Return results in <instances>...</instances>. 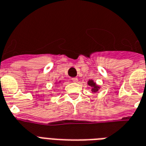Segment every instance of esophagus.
<instances>
[{
    "instance_id": "34e87169",
    "label": "esophagus",
    "mask_w": 146,
    "mask_h": 146,
    "mask_svg": "<svg viewBox=\"0 0 146 146\" xmlns=\"http://www.w3.org/2000/svg\"><path fill=\"white\" fill-rule=\"evenodd\" d=\"M72 81H73V82H77V81H78V78H72Z\"/></svg>"
}]
</instances>
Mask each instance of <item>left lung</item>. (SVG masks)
<instances>
[{
    "instance_id": "8db88e82",
    "label": "left lung",
    "mask_w": 146,
    "mask_h": 146,
    "mask_svg": "<svg viewBox=\"0 0 146 146\" xmlns=\"http://www.w3.org/2000/svg\"><path fill=\"white\" fill-rule=\"evenodd\" d=\"M88 84L91 86V87H92V89H91L92 92L95 93V92H97V91H98V88H99V87H98V86L96 85V84L94 83L93 81H88Z\"/></svg>"
}]
</instances>
